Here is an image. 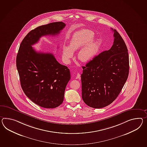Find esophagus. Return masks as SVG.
<instances>
[{"label": "esophagus", "instance_id": "1", "mask_svg": "<svg viewBox=\"0 0 147 147\" xmlns=\"http://www.w3.org/2000/svg\"><path fill=\"white\" fill-rule=\"evenodd\" d=\"M76 79H80V74L79 73H78V74H77V75H76Z\"/></svg>", "mask_w": 147, "mask_h": 147}]
</instances>
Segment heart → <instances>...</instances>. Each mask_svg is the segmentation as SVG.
<instances>
[{
  "label": "heart",
  "instance_id": "heart-1",
  "mask_svg": "<svg viewBox=\"0 0 147 147\" xmlns=\"http://www.w3.org/2000/svg\"><path fill=\"white\" fill-rule=\"evenodd\" d=\"M94 33L89 30H82L75 33L69 41L68 46H64L62 49L63 58L65 63L69 64L73 56V52L79 50L77 57L83 63L91 61L98 50V43Z\"/></svg>",
  "mask_w": 147,
  "mask_h": 147
}]
</instances>
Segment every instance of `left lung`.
Returning a JSON list of instances; mask_svg holds the SVG:
<instances>
[{"mask_svg":"<svg viewBox=\"0 0 147 147\" xmlns=\"http://www.w3.org/2000/svg\"><path fill=\"white\" fill-rule=\"evenodd\" d=\"M111 30L114 39L111 49L96 56L82 66V99L94 108L111 104L118 97L129 75L127 48L118 32Z\"/></svg>","mask_w":147,"mask_h":147,"instance_id":"left-lung-1","label":"left lung"}]
</instances>
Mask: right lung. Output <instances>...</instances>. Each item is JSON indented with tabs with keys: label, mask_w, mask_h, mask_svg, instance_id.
Listing matches in <instances>:
<instances>
[{
	"label": "right lung",
	"mask_w": 147,
	"mask_h": 147,
	"mask_svg": "<svg viewBox=\"0 0 147 147\" xmlns=\"http://www.w3.org/2000/svg\"><path fill=\"white\" fill-rule=\"evenodd\" d=\"M66 24L49 23L31 30L22 40L16 56V67L22 90L34 103L41 107L54 108L63 103L70 71L59 64L51 53L37 52L32 46L42 36L59 34Z\"/></svg>",
	"instance_id": "add662e5"
}]
</instances>
